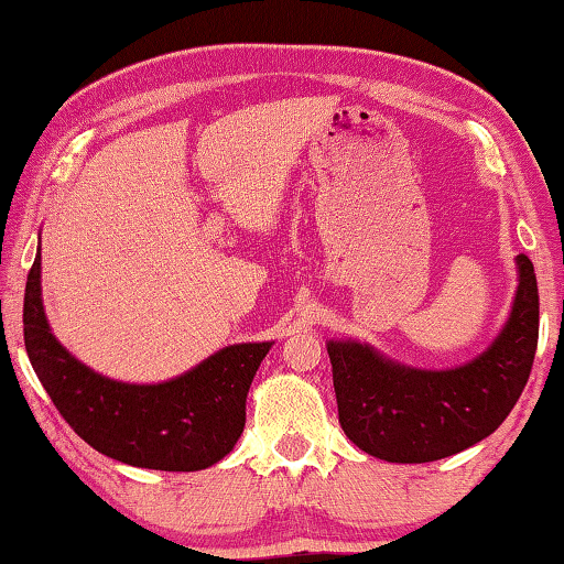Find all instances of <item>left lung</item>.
Wrapping results in <instances>:
<instances>
[{
	"mask_svg": "<svg viewBox=\"0 0 564 564\" xmlns=\"http://www.w3.org/2000/svg\"><path fill=\"white\" fill-rule=\"evenodd\" d=\"M518 291L488 348L463 366H403L360 340H328L338 420L348 441L388 463H433L485 441L528 383L540 330L538 279L520 253Z\"/></svg>",
	"mask_w": 564,
	"mask_h": 564,
	"instance_id": "8db88e82",
	"label": "left lung"
}]
</instances>
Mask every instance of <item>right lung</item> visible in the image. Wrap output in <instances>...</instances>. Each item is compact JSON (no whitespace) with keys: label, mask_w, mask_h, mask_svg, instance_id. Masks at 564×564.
Returning a JSON list of instances; mask_svg holds the SVG:
<instances>
[{"label":"right lung","mask_w":564,"mask_h":564,"mask_svg":"<svg viewBox=\"0 0 564 564\" xmlns=\"http://www.w3.org/2000/svg\"><path fill=\"white\" fill-rule=\"evenodd\" d=\"M24 346L36 378L74 433L133 467L206 470L234 451L246 395L273 343H236L164 383H123L91 370L54 338L42 303V251L24 291Z\"/></svg>","instance_id":"right-lung-1"}]
</instances>
